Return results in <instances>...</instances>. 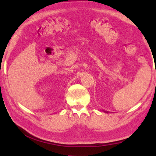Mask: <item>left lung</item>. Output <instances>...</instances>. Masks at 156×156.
<instances>
[{"label": "left lung", "mask_w": 156, "mask_h": 156, "mask_svg": "<svg viewBox=\"0 0 156 156\" xmlns=\"http://www.w3.org/2000/svg\"><path fill=\"white\" fill-rule=\"evenodd\" d=\"M103 111L105 112V113H108V111Z\"/></svg>", "instance_id": "left-lung-1"}]
</instances>
